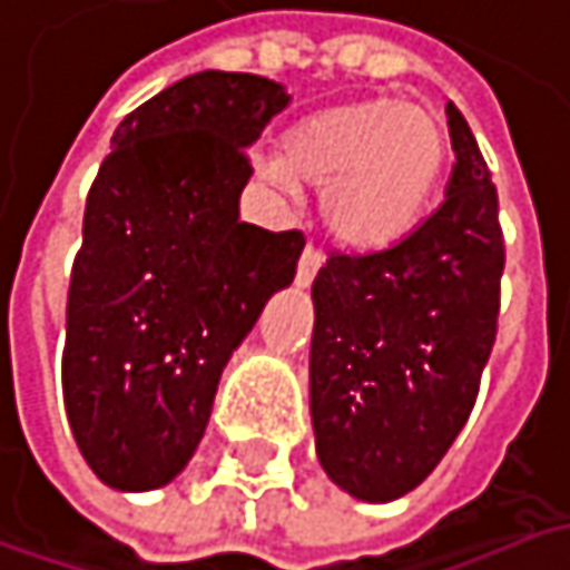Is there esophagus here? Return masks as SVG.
<instances>
[{
  "label": "esophagus",
  "mask_w": 570,
  "mask_h": 570,
  "mask_svg": "<svg viewBox=\"0 0 570 570\" xmlns=\"http://www.w3.org/2000/svg\"><path fill=\"white\" fill-rule=\"evenodd\" d=\"M318 267H322V252H318L316 245L309 242V245H306V252H303V257H299V267H296V284L299 286L313 284V277L318 274Z\"/></svg>",
  "instance_id": "esophagus-1"
}]
</instances>
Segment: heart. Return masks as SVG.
I'll list each match as a JSON object with an SVG mask.
<instances>
[{
    "label": "heart",
    "mask_w": 570,
    "mask_h": 570,
    "mask_svg": "<svg viewBox=\"0 0 570 570\" xmlns=\"http://www.w3.org/2000/svg\"><path fill=\"white\" fill-rule=\"evenodd\" d=\"M445 157L449 131L432 109L371 96L296 121L264 174L277 186H325L328 228L354 248H381L413 228Z\"/></svg>",
    "instance_id": "obj_1"
}]
</instances>
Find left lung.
<instances>
[{"label":"left lung","instance_id":"left-lung-1","mask_svg":"<svg viewBox=\"0 0 570 570\" xmlns=\"http://www.w3.org/2000/svg\"><path fill=\"white\" fill-rule=\"evenodd\" d=\"M445 203L377 252H328L313 281L309 410L325 474L357 500L419 487L474 410L507 264L497 186L449 102Z\"/></svg>","mask_w":570,"mask_h":570}]
</instances>
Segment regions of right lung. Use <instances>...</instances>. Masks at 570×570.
Returning <instances> with one entry per match:
<instances>
[{"mask_svg": "<svg viewBox=\"0 0 570 570\" xmlns=\"http://www.w3.org/2000/svg\"><path fill=\"white\" fill-rule=\"evenodd\" d=\"M286 102L274 80L206 70L112 135L86 196L63 342L67 419L102 484L151 490L184 471L222 367L296 277L303 232L238 218L248 145Z\"/></svg>", "mask_w": 570, "mask_h": 570, "instance_id": "1", "label": "right lung"}]
</instances>
